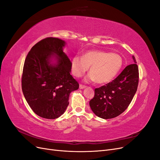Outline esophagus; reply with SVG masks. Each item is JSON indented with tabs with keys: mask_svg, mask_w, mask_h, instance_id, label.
<instances>
[{
	"mask_svg": "<svg viewBox=\"0 0 160 160\" xmlns=\"http://www.w3.org/2000/svg\"><path fill=\"white\" fill-rule=\"evenodd\" d=\"M86 88L85 85H79V89H85Z\"/></svg>",
	"mask_w": 160,
	"mask_h": 160,
	"instance_id": "1",
	"label": "esophagus"
}]
</instances>
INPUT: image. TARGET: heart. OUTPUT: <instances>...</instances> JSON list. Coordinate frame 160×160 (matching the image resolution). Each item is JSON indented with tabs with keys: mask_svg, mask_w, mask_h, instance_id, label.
Listing matches in <instances>:
<instances>
[{
	"mask_svg": "<svg viewBox=\"0 0 160 160\" xmlns=\"http://www.w3.org/2000/svg\"><path fill=\"white\" fill-rule=\"evenodd\" d=\"M122 65V57L118 53L95 49L85 52L82 57L75 56L71 61V68L72 75L79 77L90 66V73L86 77V81H95L99 84H103L117 76Z\"/></svg>",
	"mask_w": 160,
	"mask_h": 160,
	"instance_id": "1",
	"label": "heart"
}]
</instances>
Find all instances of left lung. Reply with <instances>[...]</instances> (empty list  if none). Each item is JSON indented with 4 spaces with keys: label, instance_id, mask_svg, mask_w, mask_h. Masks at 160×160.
Returning <instances> with one entry per match:
<instances>
[{
    "label": "left lung",
    "instance_id": "8db88e82",
    "mask_svg": "<svg viewBox=\"0 0 160 160\" xmlns=\"http://www.w3.org/2000/svg\"><path fill=\"white\" fill-rule=\"evenodd\" d=\"M132 58L133 63L128 65L114 80L95 89L89 105L99 118L108 119L118 117L132 102L139 82L137 62L134 56Z\"/></svg>",
    "mask_w": 160,
    "mask_h": 160
}]
</instances>
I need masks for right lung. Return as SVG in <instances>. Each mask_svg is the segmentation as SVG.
<instances>
[{"mask_svg": "<svg viewBox=\"0 0 160 160\" xmlns=\"http://www.w3.org/2000/svg\"><path fill=\"white\" fill-rule=\"evenodd\" d=\"M65 45L58 38H44L31 48L24 63L23 95L32 110L42 118L60 117L69 105L70 93L79 89L70 74L71 62L63 52Z\"/></svg>", "mask_w": 160, "mask_h": 160, "instance_id": "obj_1", "label": "right lung"}]
</instances>
